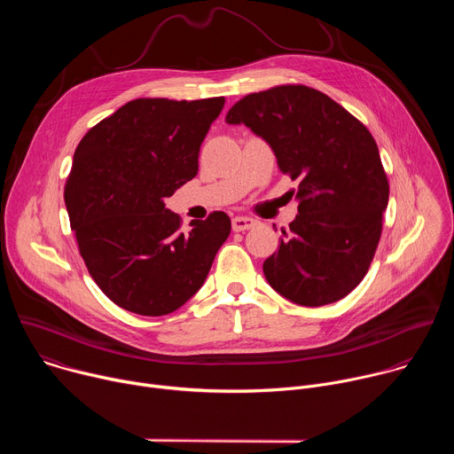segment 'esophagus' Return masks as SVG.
<instances>
[{
	"mask_svg": "<svg viewBox=\"0 0 454 454\" xmlns=\"http://www.w3.org/2000/svg\"><path fill=\"white\" fill-rule=\"evenodd\" d=\"M254 224H256L254 219H251V217H242V215L233 217V221H231L233 231H246V230H251Z\"/></svg>",
	"mask_w": 454,
	"mask_h": 454,
	"instance_id": "esophagus-1",
	"label": "esophagus"
}]
</instances>
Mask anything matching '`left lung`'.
<instances>
[{
    "mask_svg": "<svg viewBox=\"0 0 454 454\" xmlns=\"http://www.w3.org/2000/svg\"><path fill=\"white\" fill-rule=\"evenodd\" d=\"M226 121L262 137L282 174L298 183L300 205L289 237L264 262L270 286L305 307L345 298L368 273L390 196L368 129L303 84L249 93L228 111Z\"/></svg>",
    "mask_w": 454,
    "mask_h": 454,
    "instance_id": "obj_1",
    "label": "left lung"
}]
</instances>
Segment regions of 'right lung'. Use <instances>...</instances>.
<instances>
[{
    "label": "right lung",
    "instance_id": "add662e5",
    "mask_svg": "<svg viewBox=\"0 0 454 454\" xmlns=\"http://www.w3.org/2000/svg\"><path fill=\"white\" fill-rule=\"evenodd\" d=\"M224 97L137 98L98 121L64 186L84 264L118 307L140 316L179 309L205 284L231 221L212 212L181 228L165 198L198 174L201 144Z\"/></svg>",
    "mask_w": 454,
    "mask_h": 454
}]
</instances>
